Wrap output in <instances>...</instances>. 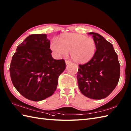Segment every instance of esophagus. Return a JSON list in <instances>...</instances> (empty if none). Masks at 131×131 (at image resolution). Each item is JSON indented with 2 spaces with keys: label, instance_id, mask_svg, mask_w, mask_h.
Listing matches in <instances>:
<instances>
[{
  "label": "esophagus",
  "instance_id": "obj_1",
  "mask_svg": "<svg viewBox=\"0 0 131 131\" xmlns=\"http://www.w3.org/2000/svg\"><path fill=\"white\" fill-rule=\"evenodd\" d=\"M65 62H66V64L67 65L68 64H69L71 62L70 61V60H65Z\"/></svg>",
  "mask_w": 131,
  "mask_h": 131
}]
</instances>
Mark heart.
<instances>
[{
    "label": "heart",
    "mask_w": 131,
    "mask_h": 131,
    "mask_svg": "<svg viewBox=\"0 0 131 131\" xmlns=\"http://www.w3.org/2000/svg\"><path fill=\"white\" fill-rule=\"evenodd\" d=\"M50 49L57 56H64L70 52L71 58L76 63L85 64L93 59L97 50L96 42L92 38L78 33H66L53 40Z\"/></svg>",
    "instance_id": "obj_1"
}]
</instances>
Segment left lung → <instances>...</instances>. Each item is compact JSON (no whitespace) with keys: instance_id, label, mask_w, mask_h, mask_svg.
I'll use <instances>...</instances> for the list:
<instances>
[{"instance_id":"8db88e82","label":"left lung","mask_w":131,"mask_h":131,"mask_svg":"<svg viewBox=\"0 0 131 131\" xmlns=\"http://www.w3.org/2000/svg\"><path fill=\"white\" fill-rule=\"evenodd\" d=\"M89 34L93 36L96 42V53L91 61L79 65L78 87L85 96L101 100L108 96L117 86L120 77V64L112 44L98 33Z\"/></svg>"}]
</instances>
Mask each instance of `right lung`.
Returning <instances> with one entry per match:
<instances>
[{"mask_svg":"<svg viewBox=\"0 0 131 131\" xmlns=\"http://www.w3.org/2000/svg\"><path fill=\"white\" fill-rule=\"evenodd\" d=\"M47 34H31L19 45L9 68L13 84L23 97L40 101L51 96L66 68L64 59L51 55Z\"/></svg>","mask_w":131,"mask_h":131,"instance_id":"add662e5","label":"right lung"}]
</instances>
